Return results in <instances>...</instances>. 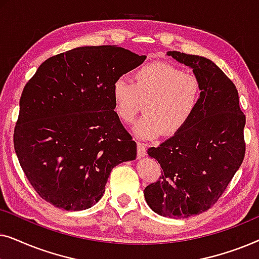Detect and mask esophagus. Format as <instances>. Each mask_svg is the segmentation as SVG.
I'll return each mask as SVG.
<instances>
[{
	"label": "esophagus",
	"mask_w": 259,
	"mask_h": 259,
	"mask_svg": "<svg viewBox=\"0 0 259 259\" xmlns=\"http://www.w3.org/2000/svg\"><path fill=\"white\" fill-rule=\"evenodd\" d=\"M137 150H138V158L141 159L146 155V150H147V145L144 143H138L137 144Z\"/></svg>",
	"instance_id": "esophagus-1"
}]
</instances>
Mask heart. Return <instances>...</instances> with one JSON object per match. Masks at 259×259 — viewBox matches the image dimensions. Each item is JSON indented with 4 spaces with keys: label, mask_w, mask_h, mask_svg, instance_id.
Wrapping results in <instances>:
<instances>
[{
    "label": "heart",
    "mask_w": 259,
    "mask_h": 259,
    "mask_svg": "<svg viewBox=\"0 0 259 259\" xmlns=\"http://www.w3.org/2000/svg\"><path fill=\"white\" fill-rule=\"evenodd\" d=\"M114 111L130 123L143 109L145 114L133 126L141 139H154L165 132L175 136L193 118L201 99V84L193 74L184 73L167 62L145 65L133 74V83L118 77L112 86Z\"/></svg>",
    "instance_id": "heart-1"
}]
</instances>
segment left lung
<instances>
[{"label":"left lung","instance_id":"left-lung-1","mask_svg":"<svg viewBox=\"0 0 259 259\" xmlns=\"http://www.w3.org/2000/svg\"><path fill=\"white\" fill-rule=\"evenodd\" d=\"M167 55L192 68L200 81L201 99L182 132L148 148L162 176L144 190V196L155 213L187 218L208 210L242 165L245 115L236 86L214 62L175 51Z\"/></svg>","mask_w":259,"mask_h":259}]
</instances>
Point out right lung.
<instances>
[{"instance_id": "right-lung-1", "label": "right lung", "mask_w": 259, "mask_h": 259, "mask_svg": "<svg viewBox=\"0 0 259 259\" xmlns=\"http://www.w3.org/2000/svg\"><path fill=\"white\" fill-rule=\"evenodd\" d=\"M146 56L86 46L52 56L23 88L14 147L38 196L67 211L97 204L113 167L137 158L114 112L113 82Z\"/></svg>"}]
</instances>
